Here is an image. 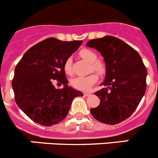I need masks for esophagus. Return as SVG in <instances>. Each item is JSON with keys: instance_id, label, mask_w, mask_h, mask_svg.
<instances>
[{"instance_id": "esophagus-1", "label": "esophagus", "mask_w": 158, "mask_h": 158, "mask_svg": "<svg viewBox=\"0 0 158 158\" xmlns=\"http://www.w3.org/2000/svg\"><path fill=\"white\" fill-rule=\"evenodd\" d=\"M84 96H85V97H89V95H90V94H89V93H86V92H85L84 93Z\"/></svg>"}]
</instances>
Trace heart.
I'll use <instances>...</instances> for the list:
<instances>
[{
	"label": "heart",
	"mask_w": 158,
	"mask_h": 158,
	"mask_svg": "<svg viewBox=\"0 0 158 158\" xmlns=\"http://www.w3.org/2000/svg\"><path fill=\"white\" fill-rule=\"evenodd\" d=\"M79 55L82 59L90 64V70L94 71L100 75H103L105 72V64L102 61L97 60V55L94 51L84 48L79 51ZM64 69L67 74H72V69L71 58H68L65 61L64 64ZM97 80H98V76L93 73L89 76H79V77L72 79L71 80V85L72 86V87L79 89V90L86 91L88 90L94 83H96Z\"/></svg>",
	"instance_id": "b5f03b06"
}]
</instances>
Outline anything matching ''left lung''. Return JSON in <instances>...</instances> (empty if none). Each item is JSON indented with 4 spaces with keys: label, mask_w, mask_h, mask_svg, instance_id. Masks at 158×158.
<instances>
[{
    "label": "left lung",
    "mask_w": 158,
    "mask_h": 158,
    "mask_svg": "<svg viewBox=\"0 0 158 158\" xmlns=\"http://www.w3.org/2000/svg\"><path fill=\"white\" fill-rule=\"evenodd\" d=\"M86 45L95 48L104 57L106 88L95 93L101 103L90 109L97 120L115 125L135 111L147 89V71L140 55L122 40L111 36L90 40Z\"/></svg>",
    "instance_id": "8db88e82"
}]
</instances>
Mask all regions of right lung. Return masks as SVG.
<instances>
[{
  "label": "right lung",
  "mask_w": 158,
  "mask_h": 158,
  "mask_svg": "<svg viewBox=\"0 0 158 158\" xmlns=\"http://www.w3.org/2000/svg\"><path fill=\"white\" fill-rule=\"evenodd\" d=\"M82 44L48 38L29 48L17 64L12 80L15 100L33 122L45 126L59 123L67 116L75 97L83 96L69 86L64 69L66 60ZM53 79L64 87L56 89Z\"/></svg>",
  "instance_id": "right-lung-1"
}]
</instances>
